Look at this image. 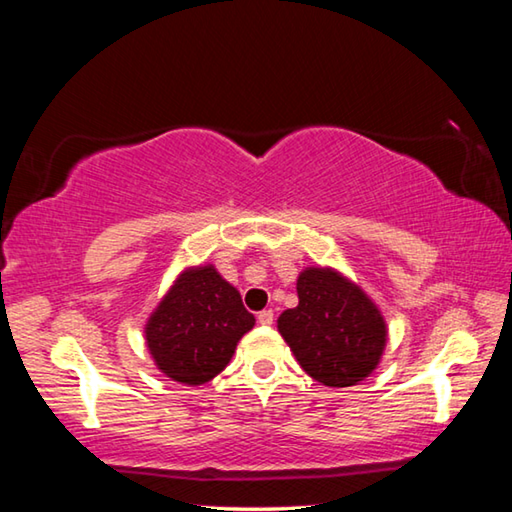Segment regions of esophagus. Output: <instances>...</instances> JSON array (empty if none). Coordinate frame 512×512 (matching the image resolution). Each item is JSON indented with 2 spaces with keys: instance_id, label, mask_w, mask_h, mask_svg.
Returning <instances> with one entry per match:
<instances>
[{
  "instance_id": "obj_1",
  "label": "esophagus",
  "mask_w": 512,
  "mask_h": 512,
  "mask_svg": "<svg viewBox=\"0 0 512 512\" xmlns=\"http://www.w3.org/2000/svg\"><path fill=\"white\" fill-rule=\"evenodd\" d=\"M257 320L262 325H273V320H275V314H273V309H264V311H259L257 314Z\"/></svg>"
}]
</instances>
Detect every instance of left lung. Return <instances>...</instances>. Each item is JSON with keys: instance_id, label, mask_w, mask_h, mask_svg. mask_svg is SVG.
Segmentation results:
<instances>
[{"instance_id": "left-lung-1", "label": "left lung", "mask_w": 512, "mask_h": 512, "mask_svg": "<svg viewBox=\"0 0 512 512\" xmlns=\"http://www.w3.org/2000/svg\"><path fill=\"white\" fill-rule=\"evenodd\" d=\"M277 329L309 377L325 386L359 384L377 368L386 323L357 284L332 268L298 277V307L277 318Z\"/></svg>"}]
</instances>
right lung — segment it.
<instances>
[{
  "mask_svg": "<svg viewBox=\"0 0 512 512\" xmlns=\"http://www.w3.org/2000/svg\"><path fill=\"white\" fill-rule=\"evenodd\" d=\"M255 316L214 266L187 268L146 323V345L164 375L198 386L228 366Z\"/></svg>",
  "mask_w": 512,
  "mask_h": 512,
  "instance_id": "add662e5",
  "label": "right lung"
}]
</instances>
